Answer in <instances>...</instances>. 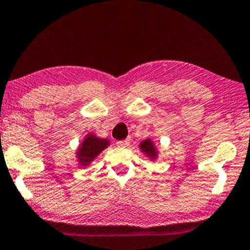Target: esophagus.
<instances>
[{"label": "esophagus", "instance_id": "obj_1", "mask_svg": "<svg viewBox=\"0 0 250 250\" xmlns=\"http://www.w3.org/2000/svg\"><path fill=\"white\" fill-rule=\"evenodd\" d=\"M116 144H118V146L120 147H127L130 143H129V140H122V141H119Z\"/></svg>", "mask_w": 250, "mask_h": 250}]
</instances>
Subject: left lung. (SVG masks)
<instances>
[{
	"instance_id": "obj_1",
	"label": "left lung",
	"mask_w": 250,
	"mask_h": 250,
	"mask_svg": "<svg viewBox=\"0 0 250 250\" xmlns=\"http://www.w3.org/2000/svg\"><path fill=\"white\" fill-rule=\"evenodd\" d=\"M140 147L142 148V151L146 154V156H148L151 158V159H154V158L157 157V150L156 147H154V144L153 142L151 140H145L142 142V143L140 144Z\"/></svg>"
}]
</instances>
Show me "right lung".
Masks as SVG:
<instances>
[{
    "mask_svg": "<svg viewBox=\"0 0 250 250\" xmlns=\"http://www.w3.org/2000/svg\"><path fill=\"white\" fill-rule=\"evenodd\" d=\"M108 145V140H105V138L103 140V138L97 137V136L92 134L87 135L83 141V143L81 144L80 150L77 152V158L80 160L81 165L87 166Z\"/></svg>",
    "mask_w": 250,
    "mask_h": 250,
    "instance_id": "add662e5",
    "label": "right lung"
}]
</instances>
